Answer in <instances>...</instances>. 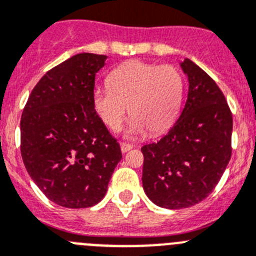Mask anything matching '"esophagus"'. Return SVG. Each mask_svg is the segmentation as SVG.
Returning <instances> with one entry per match:
<instances>
[{"instance_id": "esophagus-1", "label": "esophagus", "mask_w": 256, "mask_h": 256, "mask_svg": "<svg viewBox=\"0 0 256 256\" xmlns=\"http://www.w3.org/2000/svg\"><path fill=\"white\" fill-rule=\"evenodd\" d=\"M120 146H121V152H126L128 150H131L134 148L132 144H128V142H120Z\"/></svg>"}]
</instances>
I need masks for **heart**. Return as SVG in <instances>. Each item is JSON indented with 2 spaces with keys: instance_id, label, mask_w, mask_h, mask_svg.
<instances>
[{
  "instance_id": "obj_1",
  "label": "heart",
  "mask_w": 256,
  "mask_h": 256,
  "mask_svg": "<svg viewBox=\"0 0 256 256\" xmlns=\"http://www.w3.org/2000/svg\"><path fill=\"white\" fill-rule=\"evenodd\" d=\"M108 88L93 90V106L104 125L120 130L128 108L134 120L128 132L139 135L145 130L160 134L178 116L183 97V78L170 64L128 60L110 73Z\"/></svg>"
}]
</instances>
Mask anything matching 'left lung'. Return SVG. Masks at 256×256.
Returning <instances> with one entry per match:
<instances>
[{
    "instance_id": "8db88e82",
    "label": "left lung",
    "mask_w": 256,
    "mask_h": 256,
    "mask_svg": "<svg viewBox=\"0 0 256 256\" xmlns=\"http://www.w3.org/2000/svg\"><path fill=\"white\" fill-rule=\"evenodd\" d=\"M190 88L173 128L156 142L144 145L142 187L164 208H187L204 200L221 179L232 146V114L208 74L186 59Z\"/></svg>"
}]
</instances>
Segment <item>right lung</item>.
<instances>
[{
	"label": "right lung",
	"instance_id": "1",
	"mask_svg": "<svg viewBox=\"0 0 256 256\" xmlns=\"http://www.w3.org/2000/svg\"><path fill=\"white\" fill-rule=\"evenodd\" d=\"M106 58L80 52L50 69L21 116L26 170L52 202L66 208L98 204L122 158L93 106L96 74Z\"/></svg>",
	"mask_w": 256,
	"mask_h": 256
}]
</instances>
